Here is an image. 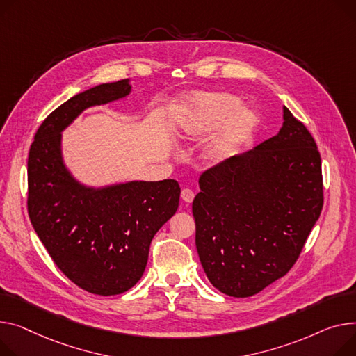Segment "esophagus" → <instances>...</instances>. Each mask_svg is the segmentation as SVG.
Segmentation results:
<instances>
[{"instance_id": "esophagus-1", "label": "esophagus", "mask_w": 356, "mask_h": 356, "mask_svg": "<svg viewBox=\"0 0 356 356\" xmlns=\"http://www.w3.org/2000/svg\"><path fill=\"white\" fill-rule=\"evenodd\" d=\"M193 199H195V192L191 191V188L184 187L183 191H181V200H183L184 203H192Z\"/></svg>"}]
</instances>
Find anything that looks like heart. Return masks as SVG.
I'll return each instance as SVG.
<instances>
[{
  "instance_id": "heart-1",
  "label": "heart",
  "mask_w": 356,
  "mask_h": 356,
  "mask_svg": "<svg viewBox=\"0 0 356 356\" xmlns=\"http://www.w3.org/2000/svg\"><path fill=\"white\" fill-rule=\"evenodd\" d=\"M241 99L229 92H203L187 103L179 123L183 140H199L219 127L204 157L211 164L227 161L253 134L257 117L249 108H239Z\"/></svg>"
}]
</instances>
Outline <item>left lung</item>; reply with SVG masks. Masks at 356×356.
<instances>
[{
	"instance_id": "8db88e82",
	"label": "left lung",
	"mask_w": 356,
	"mask_h": 356,
	"mask_svg": "<svg viewBox=\"0 0 356 356\" xmlns=\"http://www.w3.org/2000/svg\"><path fill=\"white\" fill-rule=\"evenodd\" d=\"M193 200L196 248L210 283L248 298L285 276L323 206L321 154L283 107L279 133L202 173Z\"/></svg>"
}]
</instances>
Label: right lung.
Returning a JSON list of instances; mask_svg holds the SVG:
<instances>
[{"instance_id":"obj_1","label":"right lung","mask_w":356,"mask_h":356,"mask_svg":"<svg viewBox=\"0 0 356 356\" xmlns=\"http://www.w3.org/2000/svg\"><path fill=\"white\" fill-rule=\"evenodd\" d=\"M129 80L76 94L38 127L29 154V216L58 269L90 293L111 296L143 276L150 243L179 207L176 180L102 188L77 181L63 161L61 131L86 108L126 97Z\"/></svg>"}]
</instances>
